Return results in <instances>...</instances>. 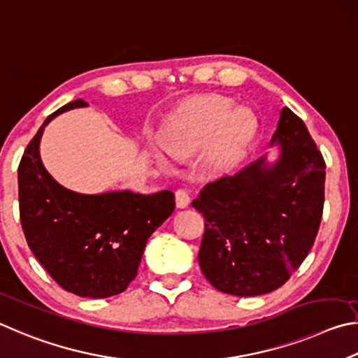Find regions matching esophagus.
I'll return each instance as SVG.
<instances>
[{"mask_svg": "<svg viewBox=\"0 0 358 358\" xmlns=\"http://www.w3.org/2000/svg\"><path fill=\"white\" fill-rule=\"evenodd\" d=\"M174 196H176V206H178V208H180V209H184V208H187V206L190 204L189 193H187V190H184V189L176 190Z\"/></svg>", "mask_w": 358, "mask_h": 358, "instance_id": "1", "label": "esophagus"}]
</instances>
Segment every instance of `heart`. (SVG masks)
<instances>
[{
  "label": "heart",
  "mask_w": 358,
  "mask_h": 358,
  "mask_svg": "<svg viewBox=\"0 0 358 358\" xmlns=\"http://www.w3.org/2000/svg\"><path fill=\"white\" fill-rule=\"evenodd\" d=\"M256 131V119L247 108L233 110L222 96L192 97L168 119L166 149L176 157H189L209 143L206 162L222 169L243 154ZM165 163V159H160Z\"/></svg>",
  "instance_id": "obj_1"
}]
</instances>
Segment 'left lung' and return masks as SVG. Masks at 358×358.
<instances>
[{
	"label": "left lung",
	"instance_id": "1",
	"mask_svg": "<svg viewBox=\"0 0 358 358\" xmlns=\"http://www.w3.org/2000/svg\"><path fill=\"white\" fill-rule=\"evenodd\" d=\"M272 143L281 144L275 165L262 157L206 184L192 203L204 217L199 267L215 289L231 296L283 286L308 256L322 220L324 157L287 106Z\"/></svg>",
	"mask_w": 358,
	"mask_h": 358
}]
</instances>
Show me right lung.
<instances>
[{"instance_id": "add662e5", "label": "right lung", "mask_w": 358, "mask_h": 358, "mask_svg": "<svg viewBox=\"0 0 358 358\" xmlns=\"http://www.w3.org/2000/svg\"><path fill=\"white\" fill-rule=\"evenodd\" d=\"M77 99L52 113L18 165V206L28 247L62 289L105 299L134 281L150 234L173 214L174 193L110 192L81 195L59 185L43 168V127L61 113L86 106Z\"/></svg>"}]
</instances>
